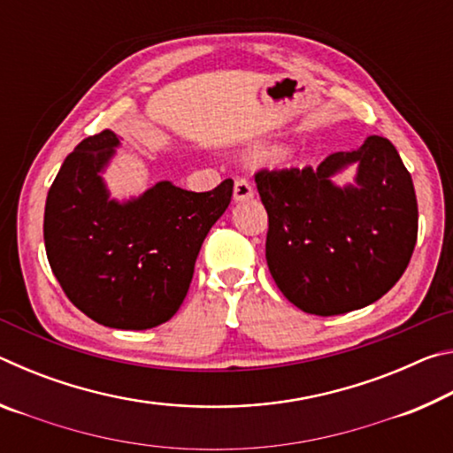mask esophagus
<instances>
[{
	"mask_svg": "<svg viewBox=\"0 0 453 453\" xmlns=\"http://www.w3.org/2000/svg\"><path fill=\"white\" fill-rule=\"evenodd\" d=\"M254 188H251V183L245 180V178H240L235 180V186H234V199L235 202H248V199L254 197Z\"/></svg>",
	"mask_w": 453,
	"mask_h": 453,
	"instance_id": "1",
	"label": "esophagus"
}]
</instances>
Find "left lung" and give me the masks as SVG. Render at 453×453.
Returning <instances> with one entry per match:
<instances>
[{"label": "left lung", "instance_id": "obj_1", "mask_svg": "<svg viewBox=\"0 0 453 453\" xmlns=\"http://www.w3.org/2000/svg\"><path fill=\"white\" fill-rule=\"evenodd\" d=\"M357 165L354 184L333 178ZM270 229L265 259L281 294L305 313L340 316L380 300L410 264L418 202L394 143L370 135L316 170L256 173Z\"/></svg>", "mask_w": 453, "mask_h": 453}]
</instances>
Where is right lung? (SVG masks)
Returning <instances> with one entry per match:
<instances>
[{
    "label": "right lung",
    "mask_w": 453,
    "mask_h": 453,
    "mask_svg": "<svg viewBox=\"0 0 453 453\" xmlns=\"http://www.w3.org/2000/svg\"><path fill=\"white\" fill-rule=\"evenodd\" d=\"M119 145L118 134L104 129L65 157L45 199L43 242L75 308L107 327L150 329L180 310L234 181L202 194L157 181L118 202L102 173Z\"/></svg>",
    "instance_id": "add662e5"
}]
</instances>
